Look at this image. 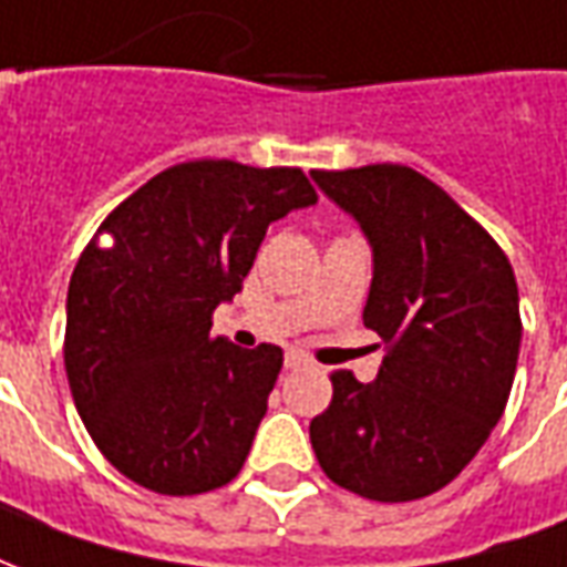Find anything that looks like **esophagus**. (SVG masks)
I'll return each instance as SVG.
<instances>
[{"instance_id": "1", "label": "esophagus", "mask_w": 567, "mask_h": 567, "mask_svg": "<svg viewBox=\"0 0 567 567\" xmlns=\"http://www.w3.org/2000/svg\"><path fill=\"white\" fill-rule=\"evenodd\" d=\"M308 367V358L302 351H287V370H302Z\"/></svg>"}]
</instances>
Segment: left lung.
<instances>
[{
    "label": "left lung",
    "instance_id": "8db88e82",
    "mask_svg": "<svg viewBox=\"0 0 567 567\" xmlns=\"http://www.w3.org/2000/svg\"><path fill=\"white\" fill-rule=\"evenodd\" d=\"M373 246L364 327L380 373L333 370V401L308 432L333 485L408 503L451 485L509 401L522 315L506 252L460 203L401 163L315 169Z\"/></svg>",
    "mask_w": 567,
    "mask_h": 567
}]
</instances>
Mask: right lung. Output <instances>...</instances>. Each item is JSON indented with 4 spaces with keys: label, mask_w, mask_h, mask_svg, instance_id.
Returning a JSON list of instances; mask_svg holds the SVG:
<instances>
[{
    "label": "right lung",
    "mask_w": 567,
    "mask_h": 567,
    "mask_svg": "<svg viewBox=\"0 0 567 567\" xmlns=\"http://www.w3.org/2000/svg\"><path fill=\"white\" fill-rule=\"evenodd\" d=\"M318 203L296 166L187 159L101 221L70 275L64 367L82 423L135 485L190 497L244 470L284 364L213 336L268 225Z\"/></svg>",
    "instance_id": "add662e5"
}]
</instances>
